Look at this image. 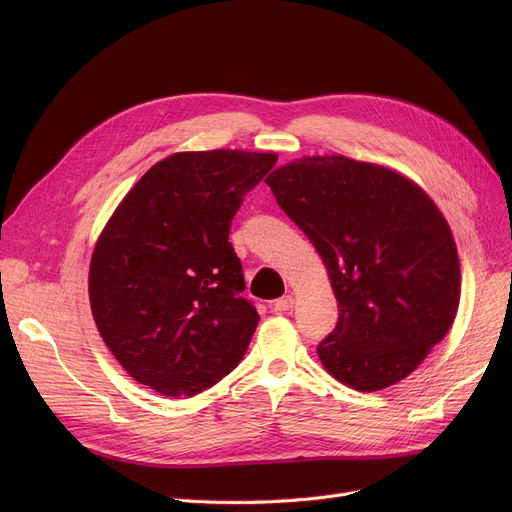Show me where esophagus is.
<instances>
[{"mask_svg":"<svg viewBox=\"0 0 512 512\" xmlns=\"http://www.w3.org/2000/svg\"><path fill=\"white\" fill-rule=\"evenodd\" d=\"M292 307H294V299L290 297V294H284L282 299H278V301H276V311H280V313L290 311Z\"/></svg>","mask_w":512,"mask_h":512,"instance_id":"34e87169","label":"esophagus"}]
</instances>
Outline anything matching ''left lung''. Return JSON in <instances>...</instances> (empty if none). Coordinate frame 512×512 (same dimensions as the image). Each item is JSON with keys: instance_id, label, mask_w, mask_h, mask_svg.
Listing matches in <instances>:
<instances>
[{"instance_id": "8db88e82", "label": "left lung", "mask_w": 512, "mask_h": 512, "mask_svg": "<svg viewBox=\"0 0 512 512\" xmlns=\"http://www.w3.org/2000/svg\"><path fill=\"white\" fill-rule=\"evenodd\" d=\"M265 182L324 259L338 299L321 363L361 392L405 380L461 299L459 253L436 203L398 172L344 155L303 157Z\"/></svg>"}]
</instances>
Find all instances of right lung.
I'll return each mask as SVG.
<instances>
[{"mask_svg":"<svg viewBox=\"0 0 512 512\" xmlns=\"http://www.w3.org/2000/svg\"><path fill=\"white\" fill-rule=\"evenodd\" d=\"M274 153H174L132 186L91 259L97 330L130 378L166 396H195L245 357L259 313L228 242L247 193Z\"/></svg>","mask_w":512,"mask_h":512,"instance_id":"obj_1","label":"right lung"}]
</instances>
